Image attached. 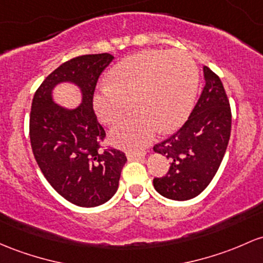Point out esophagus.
Wrapping results in <instances>:
<instances>
[{
  "label": "esophagus",
  "instance_id": "esophagus-1",
  "mask_svg": "<svg viewBox=\"0 0 263 263\" xmlns=\"http://www.w3.org/2000/svg\"><path fill=\"white\" fill-rule=\"evenodd\" d=\"M143 157H145V152H135V151L127 152V158H128V160H135V158H143Z\"/></svg>",
  "mask_w": 263,
  "mask_h": 263
}]
</instances>
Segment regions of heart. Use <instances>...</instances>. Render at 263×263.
<instances>
[{"label":"heart","mask_w":263,"mask_h":263,"mask_svg":"<svg viewBox=\"0 0 263 263\" xmlns=\"http://www.w3.org/2000/svg\"><path fill=\"white\" fill-rule=\"evenodd\" d=\"M97 89L93 107L106 125H114L134 105L138 109L111 131L115 145L140 149L158 131L178 128L189 117L198 86L196 62L187 52L148 50L123 59Z\"/></svg>","instance_id":"1"}]
</instances>
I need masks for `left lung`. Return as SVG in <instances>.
Wrapping results in <instances>:
<instances>
[{
  "mask_svg": "<svg viewBox=\"0 0 263 263\" xmlns=\"http://www.w3.org/2000/svg\"><path fill=\"white\" fill-rule=\"evenodd\" d=\"M204 87L189 120L176 134L154 146L171 161L167 174L154 178L160 195L186 201L209 186L222 162L231 135V107L220 77L203 67Z\"/></svg>",
  "mask_w": 263,
  "mask_h": 263,
  "instance_id": "left-lung-1",
  "label": "left lung"
}]
</instances>
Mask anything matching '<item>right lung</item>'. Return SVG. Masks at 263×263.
Instances as JSON below:
<instances>
[{"label": "right lung", "instance_id": "right-lung-1", "mask_svg": "<svg viewBox=\"0 0 263 263\" xmlns=\"http://www.w3.org/2000/svg\"><path fill=\"white\" fill-rule=\"evenodd\" d=\"M109 53L83 54L62 63L37 88L30 115V140L36 162L46 180L63 198L81 207L107 202L118 189L127 157L116 148H101L106 132L93 111V93ZM71 82L80 88L76 109L54 103L53 88Z\"/></svg>", "mask_w": 263, "mask_h": 263}]
</instances>
